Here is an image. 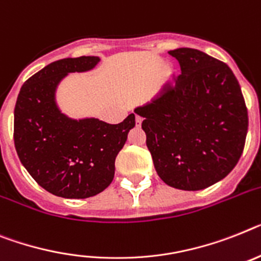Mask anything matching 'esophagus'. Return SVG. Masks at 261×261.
I'll use <instances>...</instances> for the list:
<instances>
[{
	"label": "esophagus",
	"mask_w": 261,
	"mask_h": 261,
	"mask_svg": "<svg viewBox=\"0 0 261 261\" xmlns=\"http://www.w3.org/2000/svg\"><path fill=\"white\" fill-rule=\"evenodd\" d=\"M135 122H137V126H141L142 122H143V118L139 117V115H135Z\"/></svg>",
	"instance_id": "esophagus-1"
}]
</instances>
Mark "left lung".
<instances>
[{
  "mask_svg": "<svg viewBox=\"0 0 261 261\" xmlns=\"http://www.w3.org/2000/svg\"><path fill=\"white\" fill-rule=\"evenodd\" d=\"M180 71L135 113L159 178L199 191L224 179L242 156L248 113L228 65L196 49L170 50Z\"/></svg>",
  "mask_w": 261,
  "mask_h": 261,
  "instance_id": "8db88e82",
  "label": "left lung"
}]
</instances>
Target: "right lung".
Returning <instances> with one entry per match:
<instances>
[{"label": "right lung", "mask_w": 261, "mask_h": 261, "mask_svg": "<svg viewBox=\"0 0 261 261\" xmlns=\"http://www.w3.org/2000/svg\"><path fill=\"white\" fill-rule=\"evenodd\" d=\"M99 61L78 57L50 63L23 83L15 102L14 146L19 161L56 196L86 199L109 187L115 158L135 126L134 114L110 124L98 118L73 119L57 105L61 81L70 73L94 69Z\"/></svg>", "instance_id": "1"}]
</instances>
